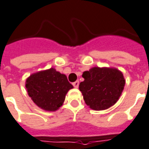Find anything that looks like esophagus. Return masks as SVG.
Returning a JSON list of instances; mask_svg holds the SVG:
<instances>
[{"instance_id":"obj_1","label":"esophagus","mask_w":149,"mask_h":149,"mask_svg":"<svg viewBox=\"0 0 149 149\" xmlns=\"http://www.w3.org/2000/svg\"><path fill=\"white\" fill-rule=\"evenodd\" d=\"M72 84H73V86L77 88V87H79V81H75V82H74Z\"/></svg>"}]
</instances>
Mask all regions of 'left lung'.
<instances>
[{
    "label": "left lung",
    "instance_id": "obj_1",
    "mask_svg": "<svg viewBox=\"0 0 149 149\" xmlns=\"http://www.w3.org/2000/svg\"><path fill=\"white\" fill-rule=\"evenodd\" d=\"M79 90L87 106L93 110H105L119 100L125 85L123 74L114 68L94 67L83 74Z\"/></svg>",
    "mask_w": 149,
    "mask_h": 149
}]
</instances>
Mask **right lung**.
<instances>
[{"label":"right lung","instance_id":"1","mask_svg":"<svg viewBox=\"0 0 149 149\" xmlns=\"http://www.w3.org/2000/svg\"><path fill=\"white\" fill-rule=\"evenodd\" d=\"M26 87L29 97L39 107L56 111L63 105L67 91L73 86L65 74L50 68L30 75Z\"/></svg>","mask_w":149,"mask_h":149}]
</instances>
